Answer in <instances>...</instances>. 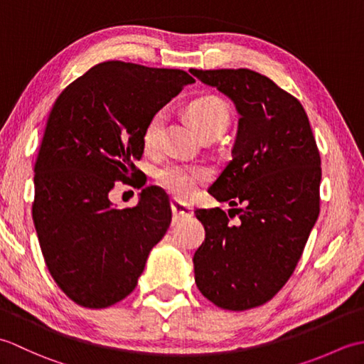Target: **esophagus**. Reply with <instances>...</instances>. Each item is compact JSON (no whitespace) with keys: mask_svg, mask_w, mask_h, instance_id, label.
Listing matches in <instances>:
<instances>
[{"mask_svg":"<svg viewBox=\"0 0 364 364\" xmlns=\"http://www.w3.org/2000/svg\"><path fill=\"white\" fill-rule=\"evenodd\" d=\"M170 206H172V213L175 218H191L192 214H194V211H192V208L186 203L180 202V200H172V203H170Z\"/></svg>","mask_w":364,"mask_h":364,"instance_id":"34e87169","label":"esophagus"}]
</instances>
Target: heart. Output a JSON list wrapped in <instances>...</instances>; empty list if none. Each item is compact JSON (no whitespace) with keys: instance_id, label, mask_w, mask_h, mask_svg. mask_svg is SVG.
I'll list each match as a JSON object with an SVG mask.
<instances>
[{"instance_id":"b5f03b06","label":"heart","mask_w":364,"mask_h":364,"mask_svg":"<svg viewBox=\"0 0 364 364\" xmlns=\"http://www.w3.org/2000/svg\"><path fill=\"white\" fill-rule=\"evenodd\" d=\"M191 120L200 131V134L211 128H225L230 120L227 105L215 97H202L189 105ZM164 111L154 112L144 128V144L154 146L161 139L164 127ZM208 170L200 166L181 164L172 162L162 167L158 172V181L161 186L172 192L178 198H191L196 194L198 186L206 181Z\"/></svg>"}]
</instances>
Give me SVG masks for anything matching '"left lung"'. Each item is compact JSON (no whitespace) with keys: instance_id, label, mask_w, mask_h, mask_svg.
<instances>
[{"instance_id":"left-lung-1","label":"left lung","mask_w":364,"mask_h":364,"mask_svg":"<svg viewBox=\"0 0 364 364\" xmlns=\"http://www.w3.org/2000/svg\"><path fill=\"white\" fill-rule=\"evenodd\" d=\"M189 72L239 114L233 159L208 189L231 210L196 211L206 233L194 255L196 283L223 310H250L289 280L318 220L319 150L304 106L267 76L249 68ZM236 213L242 220L233 226Z\"/></svg>"}]
</instances>
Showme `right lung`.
<instances>
[{
  "mask_svg": "<svg viewBox=\"0 0 364 364\" xmlns=\"http://www.w3.org/2000/svg\"><path fill=\"white\" fill-rule=\"evenodd\" d=\"M194 78L176 68L107 60L67 86L46 122L34 166L33 219L51 277L75 304L106 308L133 292L172 220L167 196L146 186L134 208L109 200L136 181L144 128Z\"/></svg>",
  "mask_w": 364,
  "mask_h": 364,
  "instance_id": "add662e5",
  "label": "right lung"
}]
</instances>
